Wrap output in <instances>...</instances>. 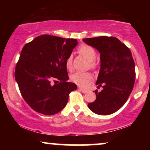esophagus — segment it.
<instances>
[{
	"mask_svg": "<svg viewBox=\"0 0 150 150\" xmlns=\"http://www.w3.org/2000/svg\"><path fill=\"white\" fill-rule=\"evenodd\" d=\"M79 90H80V91H81V92H83V93H87V90H85V89H82V88H79Z\"/></svg>",
	"mask_w": 150,
	"mask_h": 150,
	"instance_id": "esophagus-1",
	"label": "esophagus"
}]
</instances>
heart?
Listing matches in <instances>:
<instances>
[{
	"label": "heart",
	"instance_id": "1",
	"mask_svg": "<svg viewBox=\"0 0 150 150\" xmlns=\"http://www.w3.org/2000/svg\"><path fill=\"white\" fill-rule=\"evenodd\" d=\"M79 52L89 62H90V67L91 68H95L96 66V63L94 61L96 57V52L95 49L93 47L89 46V45L82 44L79 46ZM65 66H66V68L69 71H71L72 69V57L71 56H69L67 59L66 62H65ZM71 80L74 83L76 84L77 85H79V87L83 88H87L93 82V77L92 76L91 74H90L89 73L76 72L71 76Z\"/></svg>",
	"mask_w": 150,
	"mask_h": 150
}]
</instances>
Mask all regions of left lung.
<instances>
[{"label": "left lung", "mask_w": 150, "mask_h": 150, "mask_svg": "<svg viewBox=\"0 0 150 150\" xmlns=\"http://www.w3.org/2000/svg\"><path fill=\"white\" fill-rule=\"evenodd\" d=\"M83 41L100 52V69L96 85V99L88 104L94 113L108 115L123 106L132 91L135 81V65L130 49L114 37L85 38Z\"/></svg>", "instance_id": "obj_1"}]
</instances>
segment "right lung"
I'll use <instances>...</instances> for the list:
<instances>
[{
    "label": "right lung",
    "instance_id": "obj_1",
    "mask_svg": "<svg viewBox=\"0 0 150 150\" xmlns=\"http://www.w3.org/2000/svg\"><path fill=\"white\" fill-rule=\"evenodd\" d=\"M78 45L75 39L43 35L23 47L15 70V79L24 100L40 113L52 115L68 102L77 89L69 80L65 62ZM57 79L58 84L52 82Z\"/></svg>",
    "mask_w": 150,
    "mask_h": 150
}]
</instances>
